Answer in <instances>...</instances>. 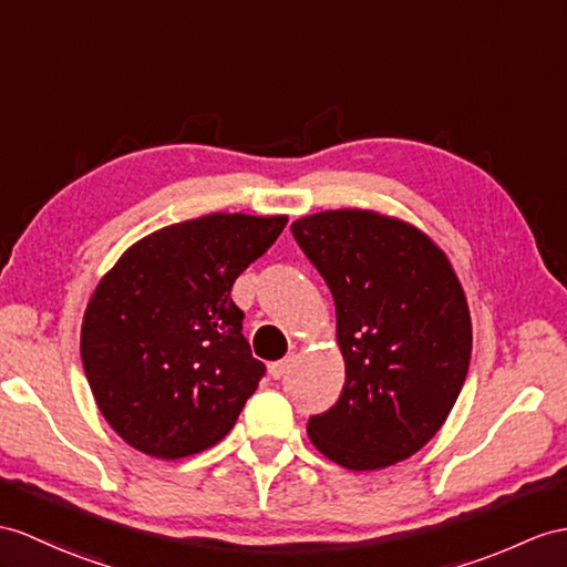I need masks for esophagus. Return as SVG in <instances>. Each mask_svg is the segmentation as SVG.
Segmentation results:
<instances>
[{"instance_id":"obj_1","label":"esophagus","mask_w":567,"mask_h":567,"mask_svg":"<svg viewBox=\"0 0 567 567\" xmlns=\"http://www.w3.org/2000/svg\"><path fill=\"white\" fill-rule=\"evenodd\" d=\"M291 363H293V353H288L286 358H281V361H276V363L269 365V375L274 380H281L288 372V368H291Z\"/></svg>"}]
</instances>
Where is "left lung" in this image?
<instances>
[{"label":"left lung","mask_w":567,"mask_h":567,"mask_svg":"<svg viewBox=\"0 0 567 567\" xmlns=\"http://www.w3.org/2000/svg\"><path fill=\"white\" fill-rule=\"evenodd\" d=\"M300 250L337 306L347 382L308 421L312 445L351 472L416 454L457 402L472 317L447 255L416 226L365 209L293 220Z\"/></svg>","instance_id":"1"}]
</instances>
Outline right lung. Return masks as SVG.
I'll use <instances>...</instances> for the list:
<instances>
[{"instance_id": "1", "label": "right lung", "mask_w": 567, "mask_h": 567, "mask_svg": "<svg viewBox=\"0 0 567 567\" xmlns=\"http://www.w3.org/2000/svg\"><path fill=\"white\" fill-rule=\"evenodd\" d=\"M286 216L209 214L134 243L89 300L81 361L103 419L144 454L216 445L265 378L230 288Z\"/></svg>"}]
</instances>
